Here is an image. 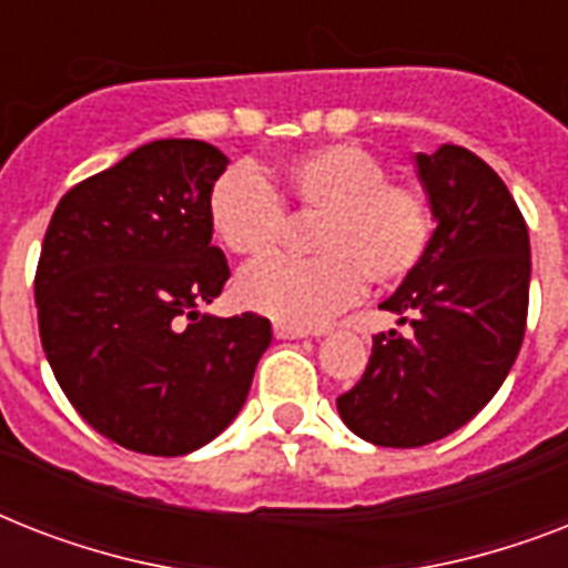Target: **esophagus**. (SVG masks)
I'll return each instance as SVG.
<instances>
[{"instance_id":"1","label":"esophagus","mask_w":568,"mask_h":568,"mask_svg":"<svg viewBox=\"0 0 568 568\" xmlns=\"http://www.w3.org/2000/svg\"><path fill=\"white\" fill-rule=\"evenodd\" d=\"M274 336L276 338H303L310 336L303 327H292V324H274Z\"/></svg>"}]
</instances>
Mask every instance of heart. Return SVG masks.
I'll list each match as a JSON object with an SVG mask.
<instances>
[{"mask_svg": "<svg viewBox=\"0 0 568 568\" xmlns=\"http://www.w3.org/2000/svg\"><path fill=\"white\" fill-rule=\"evenodd\" d=\"M285 205L318 217V256L271 258L239 280L244 306L292 327H318L363 294L404 283L433 241V205L418 182L388 180V164L359 144H327L292 155L267 185L253 168H230L209 191L214 235L244 258L271 256L285 239Z\"/></svg>", "mask_w": 568, "mask_h": 568, "instance_id": "1", "label": "heart"}]
</instances>
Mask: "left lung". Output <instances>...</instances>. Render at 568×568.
Wrapping results in <instances>:
<instances>
[{
	"label": "left lung",
	"mask_w": 568,
	"mask_h": 568,
	"mask_svg": "<svg viewBox=\"0 0 568 568\" xmlns=\"http://www.w3.org/2000/svg\"><path fill=\"white\" fill-rule=\"evenodd\" d=\"M436 230L427 256L379 306L413 333H377L342 422L383 448L459 430L501 388L528 324V223L501 176L466 146L415 155Z\"/></svg>",
	"instance_id": "obj_1"
}]
</instances>
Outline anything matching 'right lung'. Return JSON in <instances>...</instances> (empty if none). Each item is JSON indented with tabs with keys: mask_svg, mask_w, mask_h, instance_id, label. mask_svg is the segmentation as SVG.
I'll use <instances>...</instances> for the list:
<instances>
[{
	"mask_svg": "<svg viewBox=\"0 0 568 568\" xmlns=\"http://www.w3.org/2000/svg\"><path fill=\"white\" fill-rule=\"evenodd\" d=\"M217 146L164 138L61 196L43 235L40 342L75 413L153 457L203 448L247 400L271 321L200 315L230 280L212 244Z\"/></svg>",
	"mask_w": 568,
	"mask_h": 568,
	"instance_id": "right-lung-1",
	"label": "right lung"
}]
</instances>
